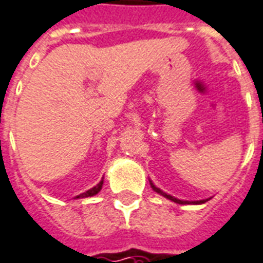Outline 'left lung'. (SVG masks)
I'll return each mask as SVG.
<instances>
[{
	"label": "left lung",
	"instance_id": "left-lung-1",
	"mask_svg": "<svg viewBox=\"0 0 263 263\" xmlns=\"http://www.w3.org/2000/svg\"><path fill=\"white\" fill-rule=\"evenodd\" d=\"M151 186H153V189H154L155 192H158L160 195H162V196H165L166 199H170V200H172V202H175V203H179V204H186V203L189 202H185V200H179V199H176V197L171 196V195H166V193H164L161 189H158V187H155L153 183H151ZM206 200H197V202H192L193 204H200V203H204Z\"/></svg>",
	"mask_w": 263,
	"mask_h": 263
}]
</instances>
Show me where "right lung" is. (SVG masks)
<instances>
[{
  "mask_svg": "<svg viewBox=\"0 0 263 263\" xmlns=\"http://www.w3.org/2000/svg\"><path fill=\"white\" fill-rule=\"evenodd\" d=\"M102 183H103V181H101L99 183H98L97 186H93L92 189L87 191L85 193H81V195H78L77 197H88V196H93V195H97V193L99 192L101 189H102Z\"/></svg>",
  "mask_w": 263,
  "mask_h": 263,
  "instance_id": "obj_1",
  "label": "right lung"
}]
</instances>
